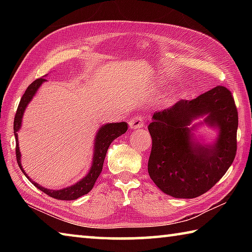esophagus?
I'll return each instance as SVG.
<instances>
[{"mask_svg": "<svg viewBox=\"0 0 252 252\" xmlns=\"http://www.w3.org/2000/svg\"><path fill=\"white\" fill-rule=\"evenodd\" d=\"M129 126L131 129H140V127L146 126V123H144L142 117H134L130 120Z\"/></svg>", "mask_w": 252, "mask_h": 252, "instance_id": "esophagus-1", "label": "esophagus"}]
</instances>
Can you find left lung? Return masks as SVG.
<instances>
[{"instance_id": "8db88e82", "label": "left lung", "mask_w": 252, "mask_h": 252, "mask_svg": "<svg viewBox=\"0 0 252 252\" xmlns=\"http://www.w3.org/2000/svg\"><path fill=\"white\" fill-rule=\"evenodd\" d=\"M200 117L204 120L192 125ZM201 125L217 130L212 143L195 138L194 131ZM148 129L152 138L149 176L173 198L191 199L207 192L236 157L238 111L231 92L220 85L155 112Z\"/></svg>"}]
</instances>
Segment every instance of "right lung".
Instances as JSON below:
<instances>
[{
  "mask_svg": "<svg viewBox=\"0 0 252 252\" xmlns=\"http://www.w3.org/2000/svg\"><path fill=\"white\" fill-rule=\"evenodd\" d=\"M45 79L40 78L34 81L28 87L27 91L24 92L23 96L21 97L20 104L18 106V111H16L15 118H14V135H15V141H16V160H18V164L20 169L22 170V172L25 174L30 182H32L34 186H35L37 189L43 191L50 197L59 199V200H76L82 195L87 194L92 190L93 186L96 181V179L99 178L100 173L102 171V168H103V162L104 158L106 155V151L110 147V144L112 143L113 140H116L119 136L125 134L127 130V123L126 122H117V123H105V125L101 126L99 130L96 131L94 142H93V157H92V164L90 169H89L88 173L81 179L80 181L75 182L74 185L70 187L62 188V189L59 190H52L48 189V188L42 187L39 183L33 181L31 178H30L27 172L24 171L22 167V163H21V152H20V147H19V139H18V132L20 131L21 126H22V119L23 114L25 112V109L29 105L30 102L32 101L33 96L35 95V93L39 90V88L42 85V83L45 82Z\"/></svg>",
  "mask_w": 252,
  "mask_h": 252,
  "instance_id": "add662e5",
  "label": "right lung"
}]
</instances>
